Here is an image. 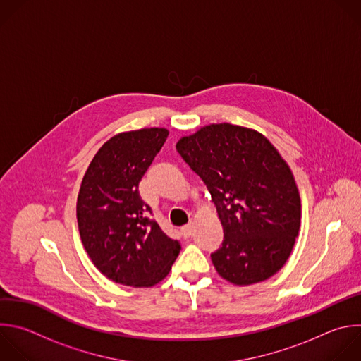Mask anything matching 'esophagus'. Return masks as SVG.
Wrapping results in <instances>:
<instances>
[{
	"instance_id": "34e87169",
	"label": "esophagus",
	"mask_w": 361,
	"mask_h": 361,
	"mask_svg": "<svg viewBox=\"0 0 361 361\" xmlns=\"http://www.w3.org/2000/svg\"><path fill=\"white\" fill-rule=\"evenodd\" d=\"M181 233H183L184 238H190V235L192 233V224H188V225L183 226L181 228Z\"/></svg>"
}]
</instances>
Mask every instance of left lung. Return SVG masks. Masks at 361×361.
<instances>
[{
  "mask_svg": "<svg viewBox=\"0 0 361 361\" xmlns=\"http://www.w3.org/2000/svg\"><path fill=\"white\" fill-rule=\"evenodd\" d=\"M177 152L202 180L224 229L211 254L221 278L247 286L274 276L288 261L300 228L295 177L259 132L218 123L181 137Z\"/></svg>",
  "mask_w": 361,
  "mask_h": 361,
  "instance_id": "obj_1",
  "label": "left lung"
}]
</instances>
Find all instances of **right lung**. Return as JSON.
I'll list each match as a JSON object with an SVG mask.
<instances>
[{
	"label": "right lung",
	"mask_w": 361,
	"mask_h": 361,
	"mask_svg": "<svg viewBox=\"0 0 361 361\" xmlns=\"http://www.w3.org/2000/svg\"><path fill=\"white\" fill-rule=\"evenodd\" d=\"M169 130L150 128L109 139L90 161L78 195L82 244L93 265L110 281L152 288L163 281L180 254L139 194V183L163 147Z\"/></svg>",
	"instance_id": "1"
}]
</instances>
